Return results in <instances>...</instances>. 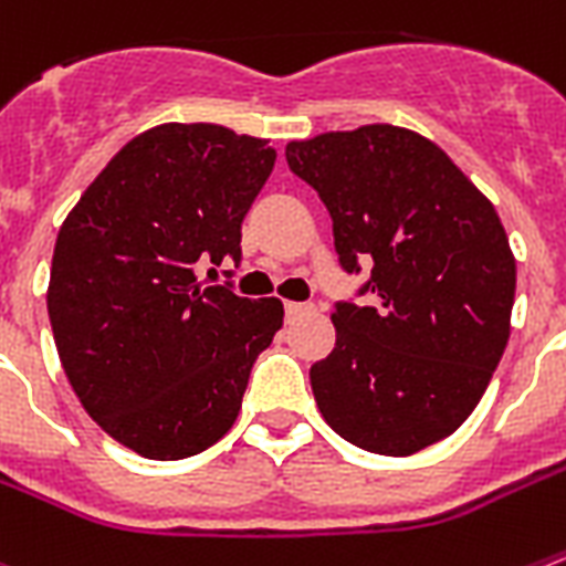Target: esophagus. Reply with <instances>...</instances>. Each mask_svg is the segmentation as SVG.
I'll use <instances>...</instances> for the list:
<instances>
[{
  "mask_svg": "<svg viewBox=\"0 0 566 566\" xmlns=\"http://www.w3.org/2000/svg\"><path fill=\"white\" fill-rule=\"evenodd\" d=\"M311 311V305H305V302H284V313H287V319H296V316H302V313Z\"/></svg>",
  "mask_w": 566,
  "mask_h": 566,
  "instance_id": "obj_1",
  "label": "esophagus"
}]
</instances>
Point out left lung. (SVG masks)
<instances>
[{
	"label": "left lung",
	"instance_id": "8db88e82",
	"mask_svg": "<svg viewBox=\"0 0 566 566\" xmlns=\"http://www.w3.org/2000/svg\"><path fill=\"white\" fill-rule=\"evenodd\" d=\"M287 164L334 218L348 273L374 307L339 302L334 350L311 368L331 429L365 452L408 458L460 429L510 342L515 255L495 207L449 155L371 123L291 140Z\"/></svg>",
	"mask_w": 566,
	"mask_h": 566
}]
</instances>
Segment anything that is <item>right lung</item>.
Segmentation results:
<instances>
[{
	"instance_id": "right-lung-1",
	"label": "right lung",
	"mask_w": 566,
	"mask_h": 566,
	"mask_svg": "<svg viewBox=\"0 0 566 566\" xmlns=\"http://www.w3.org/2000/svg\"><path fill=\"white\" fill-rule=\"evenodd\" d=\"M275 164L264 137L218 123L140 132L60 227L49 319L77 400L149 460L218 443L255 356L282 327L279 298L201 287L195 264L241 259V221Z\"/></svg>"
}]
</instances>
